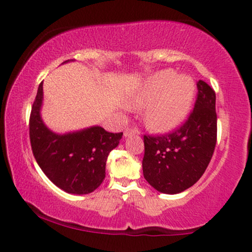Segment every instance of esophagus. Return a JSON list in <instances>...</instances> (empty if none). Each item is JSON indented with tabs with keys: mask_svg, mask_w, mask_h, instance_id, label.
Listing matches in <instances>:
<instances>
[{
	"mask_svg": "<svg viewBox=\"0 0 252 252\" xmlns=\"http://www.w3.org/2000/svg\"><path fill=\"white\" fill-rule=\"evenodd\" d=\"M137 132H138L137 128H135V126H128V128L124 130V136H126V137H128V136L135 135V134H137Z\"/></svg>",
	"mask_w": 252,
	"mask_h": 252,
	"instance_id": "esophagus-1",
	"label": "esophagus"
}]
</instances>
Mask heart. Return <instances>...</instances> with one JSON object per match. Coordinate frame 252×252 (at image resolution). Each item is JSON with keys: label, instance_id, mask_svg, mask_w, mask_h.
I'll list each match as a JSON object with an SVG mask.
<instances>
[{"label": "heart", "instance_id": "heart-1", "mask_svg": "<svg viewBox=\"0 0 252 252\" xmlns=\"http://www.w3.org/2000/svg\"><path fill=\"white\" fill-rule=\"evenodd\" d=\"M195 83L187 74L176 76L174 70H162L150 76L130 100L136 109L148 106L144 112L147 126L155 130H169L179 126L192 108Z\"/></svg>", "mask_w": 252, "mask_h": 252}]
</instances>
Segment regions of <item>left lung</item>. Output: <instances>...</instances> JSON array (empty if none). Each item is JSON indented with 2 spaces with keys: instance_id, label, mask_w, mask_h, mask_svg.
I'll use <instances>...</instances> for the list:
<instances>
[{
  "instance_id": "1",
  "label": "left lung",
  "mask_w": 252,
  "mask_h": 252,
  "mask_svg": "<svg viewBox=\"0 0 252 252\" xmlns=\"http://www.w3.org/2000/svg\"><path fill=\"white\" fill-rule=\"evenodd\" d=\"M194 108L181 126L161 135H144L143 176L166 194L184 192L209 166L217 143L216 92L204 80L196 82Z\"/></svg>"
}]
</instances>
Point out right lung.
Listing matches in <instances>:
<instances>
[{
    "mask_svg": "<svg viewBox=\"0 0 252 252\" xmlns=\"http://www.w3.org/2000/svg\"><path fill=\"white\" fill-rule=\"evenodd\" d=\"M42 83L30 116L32 152L37 164L56 186L72 194H88L100 186L105 178L106 158L116 148L123 132H109L100 126L58 135L40 117Z\"/></svg>",
    "mask_w": 252,
    "mask_h": 252,
    "instance_id": "1",
    "label": "right lung"
}]
</instances>
